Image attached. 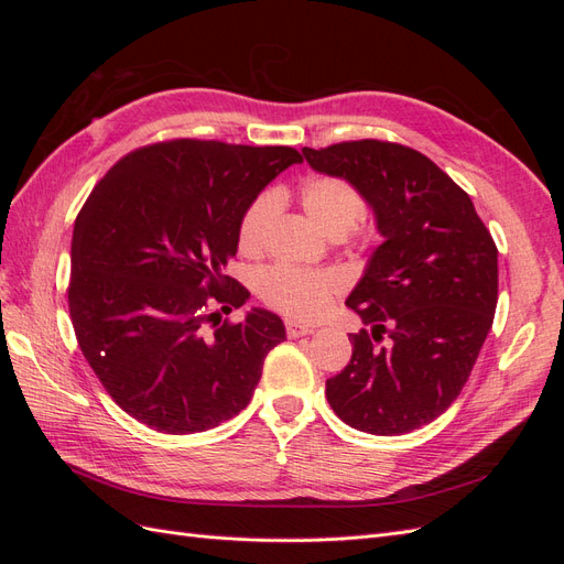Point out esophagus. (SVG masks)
Returning <instances> with one entry per match:
<instances>
[{
    "instance_id": "obj_1",
    "label": "esophagus",
    "mask_w": 564,
    "mask_h": 564,
    "mask_svg": "<svg viewBox=\"0 0 564 564\" xmlns=\"http://www.w3.org/2000/svg\"><path fill=\"white\" fill-rule=\"evenodd\" d=\"M284 329H286L289 338H299V336L315 332V327H311V324H299V322H286Z\"/></svg>"
}]
</instances>
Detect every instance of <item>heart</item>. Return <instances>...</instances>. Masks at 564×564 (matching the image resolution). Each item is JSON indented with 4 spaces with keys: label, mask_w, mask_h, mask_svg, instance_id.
<instances>
[{
    "label": "heart",
    "mask_w": 564,
    "mask_h": 564,
    "mask_svg": "<svg viewBox=\"0 0 564 564\" xmlns=\"http://www.w3.org/2000/svg\"><path fill=\"white\" fill-rule=\"evenodd\" d=\"M305 214L332 237L355 228L365 212V199L357 187L340 176H313L299 191ZM280 212L275 191L256 195L237 224V247L245 256H261L268 245V232ZM338 272L327 268H296L286 263L268 265L256 278V292L268 308L292 319H317L329 308L340 292Z\"/></svg>",
    "instance_id": "1"
}]
</instances>
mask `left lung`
Returning a JSON list of instances; mask_svg holds the SVG:
<instances>
[{"instance_id": "8db88e82", "label": "left lung", "mask_w": 564, "mask_h": 564, "mask_svg": "<svg viewBox=\"0 0 564 564\" xmlns=\"http://www.w3.org/2000/svg\"><path fill=\"white\" fill-rule=\"evenodd\" d=\"M303 155L350 181L386 237L346 301L365 327L324 392L350 429L412 433L445 414L470 377L499 301L497 245L464 187L414 148L362 139Z\"/></svg>"}]
</instances>
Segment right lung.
Listing matches in <instances>:
<instances>
[{
  "mask_svg": "<svg viewBox=\"0 0 564 564\" xmlns=\"http://www.w3.org/2000/svg\"><path fill=\"white\" fill-rule=\"evenodd\" d=\"M296 162L289 145L160 141L131 150L84 202L67 284L75 336L148 429L202 433L249 404L284 324L268 311L220 322L249 299L224 270L247 204Z\"/></svg>",
  "mask_w": 564,
  "mask_h": 564,
  "instance_id": "obj_1",
  "label": "right lung"
}]
</instances>
